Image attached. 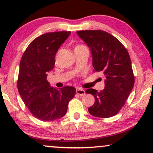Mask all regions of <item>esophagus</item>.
<instances>
[{
	"label": "esophagus",
	"mask_w": 153,
	"mask_h": 153,
	"mask_svg": "<svg viewBox=\"0 0 153 153\" xmlns=\"http://www.w3.org/2000/svg\"><path fill=\"white\" fill-rule=\"evenodd\" d=\"M76 92V93L80 96H83V95H85V91H84V90L81 89V88H77Z\"/></svg>",
	"instance_id": "esophagus-1"
}]
</instances>
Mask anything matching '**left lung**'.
Returning a JSON list of instances; mask_svg holds the SVG:
<instances>
[{
	"mask_svg": "<svg viewBox=\"0 0 153 153\" xmlns=\"http://www.w3.org/2000/svg\"><path fill=\"white\" fill-rule=\"evenodd\" d=\"M76 33L91 49L94 70L104 77V90L85 91L95 100L88 111L99 118L114 116L124 106L134 84L128 52L118 39L105 31L81 30Z\"/></svg>",
	"mask_w": 153,
	"mask_h": 153,
	"instance_id": "left-lung-1",
	"label": "left lung"
}]
</instances>
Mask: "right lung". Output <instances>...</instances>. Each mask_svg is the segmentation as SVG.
<instances>
[{"mask_svg": "<svg viewBox=\"0 0 153 153\" xmlns=\"http://www.w3.org/2000/svg\"><path fill=\"white\" fill-rule=\"evenodd\" d=\"M70 31L45 33L30 42L19 65L17 88L24 104L35 117L52 121L66 114L68 103L76 94L72 86L58 89L47 80L53 70L55 56Z\"/></svg>", "mask_w": 153, "mask_h": 153, "instance_id": "right-lung-1", "label": "right lung"}]
</instances>
